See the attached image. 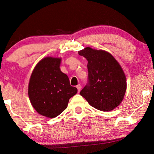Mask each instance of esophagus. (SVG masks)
Wrapping results in <instances>:
<instances>
[{"instance_id":"1","label":"esophagus","mask_w":154,"mask_h":154,"mask_svg":"<svg viewBox=\"0 0 154 154\" xmlns=\"http://www.w3.org/2000/svg\"><path fill=\"white\" fill-rule=\"evenodd\" d=\"M77 88L78 92H80V90H81V88H82V86H81V85H80V84H78V85H77Z\"/></svg>"}]
</instances>
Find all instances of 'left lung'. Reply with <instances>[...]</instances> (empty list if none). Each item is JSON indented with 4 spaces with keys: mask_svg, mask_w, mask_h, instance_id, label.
<instances>
[{
    "mask_svg": "<svg viewBox=\"0 0 154 154\" xmlns=\"http://www.w3.org/2000/svg\"><path fill=\"white\" fill-rule=\"evenodd\" d=\"M78 53L88 62V82L80 94L98 110L116 108L126 91V78L118 62L109 52L88 47Z\"/></svg>",
    "mask_w": 154,
    "mask_h": 154,
    "instance_id": "obj_1",
    "label": "left lung"
}]
</instances>
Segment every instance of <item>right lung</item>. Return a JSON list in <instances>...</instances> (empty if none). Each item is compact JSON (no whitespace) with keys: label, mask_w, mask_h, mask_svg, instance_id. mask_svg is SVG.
<instances>
[{"label":"right lung","mask_w":154,"mask_h":154,"mask_svg":"<svg viewBox=\"0 0 154 154\" xmlns=\"http://www.w3.org/2000/svg\"><path fill=\"white\" fill-rule=\"evenodd\" d=\"M61 58L46 57L36 65L28 85V96L35 110L41 116L53 118L66 109L69 99L77 89L60 71Z\"/></svg>","instance_id":"add662e5"}]
</instances>
